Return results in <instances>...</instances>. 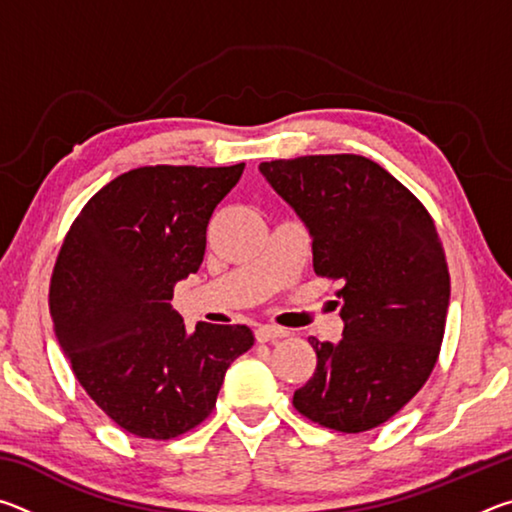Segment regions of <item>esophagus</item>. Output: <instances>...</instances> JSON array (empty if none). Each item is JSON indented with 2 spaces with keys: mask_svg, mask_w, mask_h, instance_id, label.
I'll use <instances>...</instances> for the list:
<instances>
[{
  "mask_svg": "<svg viewBox=\"0 0 512 512\" xmlns=\"http://www.w3.org/2000/svg\"><path fill=\"white\" fill-rule=\"evenodd\" d=\"M287 334H289L287 329L275 327V325H259L255 329V339L259 343H271V341H277V339H284V336H287Z\"/></svg>",
  "mask_w": 512,
  "mask_h": 512,
  "instance_id": "34e87169",
  "label": "esophagus"
}]
</instances>
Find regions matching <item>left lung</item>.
<instances>
[{
    "mask_svg": "<svg viewBox=\"0 0 512 512\" xmlns=\"http://www.w3.org/2000/svg\"><path fill=\"white\" fill-rule=\"evenodd\" d=\"M314 237V271L343 287V339L309 343L316 370L293 406L320 427L375 429L420 391L436 366L449 268L418 198L363 155H302L259 164Z\"/></svg>",
    "mask_w": 512,
    "mask_h": 512,
    "instance_id": "1",
    "label": "left lung"
}]
</instances>
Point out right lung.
<instances>
[{
  "instance_id": "1",
  "label": "right lung",
  "mask_w": 512,
  "mask_h": 512,
  "mask_svg": "<svg viewBox=\"0 0 512 512\" xmlns=\"http://www.w3.org/2000/svg\"><path fill=\"white\" fill-rule=\"evenodd\" d=\"M241 171L244 162L121 173L85 203L58 250L49 311L60 348L92 402L137 438L196 429L225 370L255 343L246 325L198 323L187 334L171 307Z\"/></svg>"
}]
</instances>
